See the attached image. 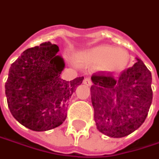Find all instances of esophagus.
I'll return each instance as SVG.
<instances>
[{"label":"esophagus","instance_id":"obj_1","mask_svg":"<svg viewBox=\"0 0 159 159\" xmlns=\"http://www.w3.org/2000/svg\"><path fill=\"white\" fill-rule=\"evenodd\" d=\"M83 83H84L85 85L88 86V87H90V86L92 85V80H91V79H90V78H86V79L84 80Z\"/></svg>","mask_w":159,"mask_h":159}]
</instances>
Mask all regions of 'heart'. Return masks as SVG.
Listing matches in <instances>:
<instances>
[{
  "instance_id": "obj_1",
  "label": "heart",
  "mask_w": 159,
  "mask_h": 159,
  "mask_svg": "<svg viewBox=\"0 0 159 159\" xmlns=\"http://www.w3.org/2000/svg\"><path fill=\"white\" fill-rule=\"evenodd\" d=\"M82 57L93 64H102V69L108 73H118L126 69L129 62V54L122 48L101 44L87 50Z\"/></svg>"
}]
</instances>
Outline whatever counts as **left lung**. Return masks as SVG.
<instances>
[{
  "instance_id": "1",
  "label": "left lung",
  "mask_w": 159,
  "mask_h": 159,
  "mask_svg": "<svg viewBox=\"0 0 159 159\" xmlns=\"http://www.w3.org/2000/svg\"><path fill=\"white\" fill-rule=\"evenodd\" d=\"M116 80L111 73L92 76L91 100L99 131L115 138L126 137L145 121L152 102V73L141 59Z\"/></svg>"
}]
</instances>
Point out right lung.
Returning <instances> with one entry per match:
<instances>
[{
  "instance_id": "1",
  "label": "right lung",
  "mask_w": 159,
  "mask_h": 159,
  "mask_svg": "<svg viewBox=\"0 0 159 159\" xmlns=\"http://www.w3.org/2000/svg\"><path fill=\"white\" fill-rule=\"evenodd\" d=\"M58 46L45 42L27 49L9 68L5 84L8 108L15 119L34 131H46L66 118L69 100L84 77L63 80L65 63Z\"/></svg>"
}]
</instances>
